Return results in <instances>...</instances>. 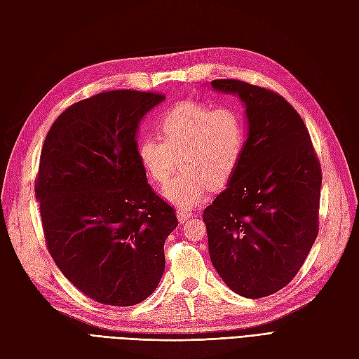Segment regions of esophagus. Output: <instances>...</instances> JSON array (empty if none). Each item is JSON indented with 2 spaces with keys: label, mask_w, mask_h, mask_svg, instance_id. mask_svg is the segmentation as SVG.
<instances>
[{
  "label": "esophagus",
  "mask_w": 359,
  "mask_h": 359,
  "mask_svg": "<svg viewBox=\"0 0 359 359\" xmlns=\"http://www.w3.org/2000/svg\"><path fill=\"white\" fill-rule=\"evenodd\" d=\"M177 217H178V221L181 222V224H184V222H187L193 217V214L190 211H185V209H178Z\"/></svg>",
  "instance_id": "1"
}]
</instances>
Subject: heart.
Listing matches in <instances>:
<instances>
[{
  "mask_svg": "<svg viewBox=\"0 0 359 359\" xmlns=\"http://www.w3.org/2000/svg\"><path fill=\"white\" fill-rule=\"evenodd\" d=\"M157 129L160 140L147 135L140 141L138 156L158 184L170 180L178 157L182 170L163 194L180 208L201 203L209 189L226 187L245 151V118L233 107L182 101L160 116Z\"/></svg>",
  "mask_w": 359,
  "mask_h": 359,
  "instance_id": "obj_1",
  "label": "heart"
}]
</instances>
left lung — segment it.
Wrapping results in <instances>:
<instances>
[{
  "label": "left lung",
  "mask_w": 359,
  "mask_h": 359,
  "mask_svg": "<svg viewBox=\"0 0 359 359\" xmlns=\"http://www.w3.org/2000/svg\"><path fill=\"white\" fill-rule=\"evenodd\" d=\"M246 108L241 163L203 211L211 262L226 285L246 299L287 287L319 230L323 170L300 114L279 93L241 80H212Z\"/></svg>",
  "instance_id": "8db88e82"
}]
</instances>
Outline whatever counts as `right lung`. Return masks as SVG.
I'll return each instance as SVG.
<instances>
[{
    "instance_id": "right-lung-1",
    "label": "right lung",
    "mask_w": 359,
    "mask_h": 359,
    "mask_svg": "<svg viewBox=\"0 0 359 359\" xmlns=\"http://www.w3.org/2000/svg\"><path fill=\"white\" fill-rule=\"evenodd\" d=\"M165 95L109 90L68 107L43 144L35 197L47 250L74 287L108 306L150 297L175 209L147 181L140 121Z\"/></svg>"
}]
</instances>
